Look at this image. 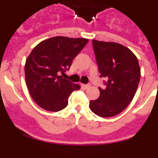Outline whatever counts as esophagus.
Here are the masks:
<instances>
[{
  "label": "esophagus",
  "instance_id": "esophagus-1",
  "mask_svg": "<svg viewBox=\"0 0 158 158\" xmlns=\"http://www.w3.org/2000/svg\"><path fill=\"white\" fill-rule=\"evenodd\" d=\"M90 86H91V84H88V85H84V84H82L81 85V87L84 88V89H89L90 88Z\"/></svg>",
  "mask_w": 158,
  "mask_h": 158
}]
</instances>
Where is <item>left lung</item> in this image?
Here are the masks:
<instances>
[{"instance_id": "obj_1", "label": "left lung", "mask_w": 158, "mask_h": 158, "mask_svg": "<svg viewBox=\"0 0 158 158\" xmlns=\"http://www.w3.org/2000/svg\"><path fill=\"white\" fill-rule=\"evenodd\" d=\"M100 77L106 88H99L100 96L90 100L89 107L100 117H111L122 112L133 100L139 86L141 69L138 58L119 43L93 40Z\"/></svg>"}]
</instances>
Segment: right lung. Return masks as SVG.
I'll return each instance as SVG.
<instances>
[{
  "mask_svg": "<svg viewBox=\"0 0 158 158\" xmlns=\"http://www.w3.org/2000/svg\"><path fill=\"white\" fill-rule=\"evenodd\" d=\"M89 40L56 36L43 40L35 47L25 62V80L31 98L50 111L68 105L71 93L81 89L59 74L69 70L73 58Z\"/></svg>",
  "mask_w": 158,
  "mask_h": 158,
  "instance_id": "right-lung-1",
  "label": "right lung"
}]
</instances>
